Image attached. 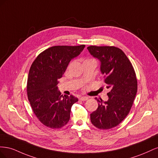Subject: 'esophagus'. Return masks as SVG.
<instances>
[{"mask_svg":"<svg viewBox=\"0 0 158 158\" xmlns=\"http://www.w3.org/2000/svg\"><path fill=\"white\" fill-rule=\"evenodd\" d=\"M79 99L81 100V101H86V100L88 99V98L86 96H81L80 97Z\"/></svg>","mask_w":158,"mask_h":158,"instance_id":"esophagus-1","label":"esophagus"}]
</instances>
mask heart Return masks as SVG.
<instances>
[{"mask_svg": "<svg viewBox=\"0 0 158 158\" xmlns=\"http://www.w3.org/2000/svg\"><path fill=\"white\" fill-rule=\"evenodd\" d=\"M86 60H88V59H86Z\"/></svg>", "mask_w": 158, "mask_h": 158, "instance_id": "heart-1", "label": "heart"}]
</instances>
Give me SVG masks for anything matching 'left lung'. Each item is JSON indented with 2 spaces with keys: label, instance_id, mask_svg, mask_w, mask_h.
I'll return each mask as SVG.
<instances>
[{
  "label": "left lung",
  "instance_id": "1",
  "mask_svg": "<svg viewBox=\"0 0 158 158\" xmlns=\"http://www.w3.org/2000/svg\"><path fill=\"white\" fill-rule=\"evenodd\" d=\"M87 49L101 63L100 70L109 89L107 101L97 99L98 107L90 114V120L96 128L107 130L119 125L130 112L137 92L136 73L125 52L118 47L92 45Z\"/></svg>",
  "mask_w": 158,
  "mask_h": 158
}]
</instances>
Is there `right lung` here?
Listing matches in <instances>:
<instances>
[{
  "mask_svg": "<svg viewBox=\"0 0 158 158\" xmlns=\"http://www.w3.org/2000/svg\"><path fill=\"white\" fill-rule=\"evenodd\" d=\"M84 47L53 46L41 52L33 62L27 82V98L35 116L47 127L60 128L66 125L72 106L78 101L72 95L63 96L57 84L70 61Z\"/></svg>",
  "mask_w": 158,
  "mask_h": 158,
  "instance_id": "obj_1",
  "label": "right lung"
}]
</instances>
